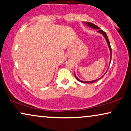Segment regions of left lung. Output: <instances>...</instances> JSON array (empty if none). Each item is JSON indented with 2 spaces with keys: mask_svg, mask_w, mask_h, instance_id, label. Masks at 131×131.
Returning a JSON list of instances; mask_svg holds the SVG:
<instances>
[{
  "mask_svg": "<svg viewBox=\"0 0 131 131\" xmlns=\"http://www.w3.org/2000/svg\"><path fill=\"white\" fill-rule=\"evenodd\" d=\"M83 23H84V22H83ZM84 23L86 25H87L88 27H90V28H94V29H98V31H97V32H99V33H100L101 34H102L103 36V37H104L105 38V40H106L108 46V48H109V50H110V62H111V59H112V49H111V46H110V44L109 40H108V37H107V36L106 33L104 31H103V30H102V29H100V28H99V27H97V25H95V24H93V23H89V22H84ZM106 72H107V71H106ZM105 73L104 74V75H105ZM74 75H75V78H76L77 80H78V81H80V82H84V83H87V84H91V83H93V82H95V81H97V80H100V78H102L103 77V76H104V75H103V76H102V77H101V78H99V79H97V80H95L91 81H82V80H80V79H79V78H77V77L76 76V75H75V73H74Z\"/></svg>",
  "mask_w": 131,
  "mask_h": 131,
  "instance_id": "obj_1",
  "label": "left lung"
}]
</instances>
